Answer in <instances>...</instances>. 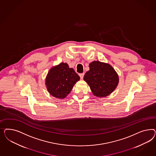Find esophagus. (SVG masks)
<instances>
[{
	"label": "esophagus",
	"mask_w": 156,
	"mask_h": 156,
	"mask_svg": "<svg viewBox=\"0 0 156 156\" xmlns=\"http://www.w3.org/2000/svg\"><path fill=\"white\" fill-rule=\"evenodd\" d=\"M84 75H85V73H81V74H80V79H83V76H84Z\"/></svg>",
	"instance_id": "obj_1"
}]
</instances>
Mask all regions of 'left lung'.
<instances>
[{
    "instance_id": "8db88e82",
    "label": "left lung",
    "mask_w": 156,
    "mask_h": 156,
    "mask_svg": "<svg viewBox=\"0 0 156 156\" xmlns=\"http://www.w3.org/2000/svg\"><path fill=\"white\" fill-rule=\"evenodd\" d=\"M89 68L83 80L93 95L101 98L113 93L119 83L118 74L113 67L109 63L94 61L89 64Z\"/></svg>"
}]
</instances>
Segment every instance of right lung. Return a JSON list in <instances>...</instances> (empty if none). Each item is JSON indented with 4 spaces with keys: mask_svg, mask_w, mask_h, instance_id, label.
<instances>
[{
    "mask_svg": "<svg viewBox=\"0 0 156 156\" xmlns=\"http://www.w3.org/2000/svg\"><path fill=\"white\" fill-rule=\"evenodd\" d=\"M80 77L67 63L62 62L48 72L45 85L48 92L59 99H63L71 91Z\"/></svg>",
    "mask_w": 156,
    "mask_h": 156,
    "instance_id": "right-lung-1",
    "label": "right lung"
}]
</instances>
